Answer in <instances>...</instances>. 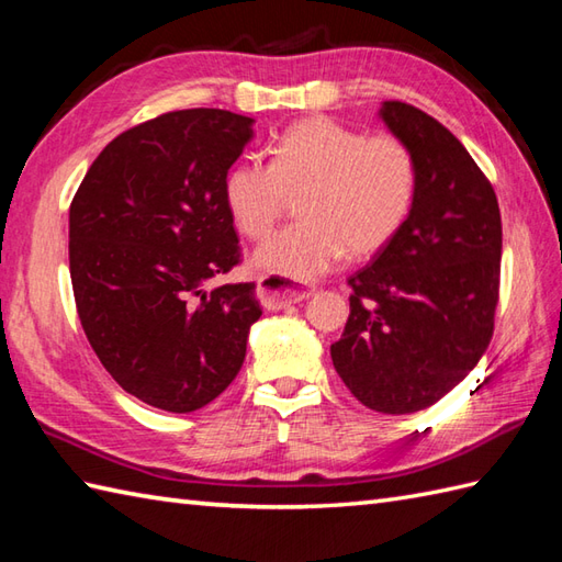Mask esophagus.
Returning <instances> with one entry per match:
<instances>
[{
    "label": "esophagus",
    "instance_id": "obj_1",
    "mask_svg": "<svg viewBox=\"0 0 562 562\" xmlns=\"http://www.w3.org/2000/svg\"><path fill=\"white\" fill-rule=\"evenodd\" d=\"M258 300L266 308H282V306H290V304H300L304 300H308L314 292L312 290H300L294 288L292 282L288 280H280V278H272V274H262L258 280Z\"/></svg>",
    "mask_w": 562,
    "mask_h": 562
}]
</instances>
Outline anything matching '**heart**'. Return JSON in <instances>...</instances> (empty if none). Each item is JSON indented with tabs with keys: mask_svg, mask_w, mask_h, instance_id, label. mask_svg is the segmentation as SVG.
Here are the masks:
<instances>
[{
	"mask_svg": "<svg viewBox=\"0 0 562 562\" xmlns=\"http://www.w3.org/2000/svg\"><path fill=\"white\" fill-rule=\"evenodd\" d=\"M302 193V220L266 238L254 266L272 278L308 282L348 254L384 248L411 217L417 166L393 135H372L330 117H308L284 130L272 161L244 157L224 178V205L248 238H262Z\"/></svg>",
	"mask_w": 562,
	"mask_h": 562,
	"instance_id": "b5f03b06",
	"label": "heart"
}]
</instances>
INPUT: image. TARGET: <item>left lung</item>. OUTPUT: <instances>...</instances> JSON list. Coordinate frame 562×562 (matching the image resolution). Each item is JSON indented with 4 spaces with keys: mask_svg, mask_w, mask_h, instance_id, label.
<instances>
[{
    "mask_svg": "<svg viewBox=\"0 0 562 562\" xmlns=\"http://www.w3.org/2000/svg\"><path fill=\"white\" fill-rule=\"evenodd\" d=\"M411 147L417 193L401 232L350 274V316L333 367L367 408L405 415L461 384L493 338L503 222L491 181L432 115L384 101Z\"/></svg>",
    "mask_w": 562,
    "mask_h": 562,
    "instance_id": "8db88e82",
    "label": "left lung"
}]
</instances>
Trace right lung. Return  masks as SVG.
<instances>
[{"mask_svg":"<svg viewBox=\"0 0 562 562\" xmlns=\"http://www.w3.org/2000/svg\"><path fill=\"white\" fill-rule=\"evenodd\" d=\"M254 123L220 109L164 113L117 135L71 200L81 328L117 384L159 411L217 398L262 314L254 282L210 290L241 256L224 178Z\"/></svg>","mask_w":562,"mask_h":562,"instance_id":"1","label":"right lung"}]
</instances>
